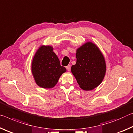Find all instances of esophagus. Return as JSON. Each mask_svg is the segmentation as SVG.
I'll use <instances>...</instances> for the list:
<instances>
[{"instance_id": "obj_1", "label": "esophagus", "mask_w": 133, "mask_h": 133, "mask_svg": "<svg viewBox=\"0 0 133 133\" xmlns=\"http://www.w3.org/2000/svg\"><path fill=\"white\" fill-rule=\"evenodd\" d=\"M66 69L68 71H70L71 70V65H68V66H67L66 67Z\"/></svg>"}]
</instances>
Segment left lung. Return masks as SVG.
<instances>
[{
    "mask_svg": "<svg viewBox=\"0 0 133 133\" xmlns=\"http://www.w3.org/2000/svg\"><path fill=\"white\" fill-rule=\"evenodd\" d=\"M77 62L71 66V72L79 87L92 90L101 83L106 72L104 56L96 45L87 42L77 49Z\"/></svg>",
    "mask_w": 133,
    "mask_h": 133,
    "instance_id": "left-lung-1",
    "label": "left lung"
}]
</instances>
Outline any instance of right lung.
Wrapping results in <instances>:
<instances>
[{
    "mask_svg": "<svg viewBox=\"0 0 133 133\" xmlns=\"http://www.w3.org/2000/svg\"><path fill=\"white\" fill-rule=\"evenodd\" d=\"M53 49L49 45H42L36 51L32 62L31 71L35 81L43 88L55 87L61 75L66 71L60 65Z\"/></svg>",
    "mask_w": 133,
    "mask_h": 133,
    "instance_id": "right-lung-1",
    "label": "right lung"
}]
</instances>
